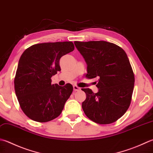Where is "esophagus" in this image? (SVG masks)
Instances as JSON below:
<instances>
[{"label":"esophagus","mask_w":153,"mask_h":153,"mask_svg":"<svg viewBox=\"0 0 153 153\" xmlns=\"http://www.w3.org/2000/svg\"><path fill=\"white\" fill-rule=\"evenodd\" d=\"M73 88H74V90L75 91H79L80 89H81V88H79V87H77V85H74L73 86Z\"/></svg>","instance_id":"34e87169"}]
</instances>
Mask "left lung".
I'll return each instance as SVG.
<instances>
[{
	"mask_svg": "<svg viewBox=\"0 0 153 153\" xmlns=\"http://www.w3.org/2000/svg\"><path fill=\"white\" fill-rule=\"evenodd\" d=\"M88 67V78L97 77L95 93L89 88L82 109L88 117L99 124H110L121 118L130 105L134 76L127 53L105 41L74 42Z\"/></svg>",
	"mask_w": 153,
	"mask_h": 153,
	"instance_id": "left-lung-1",
	"label": "left lung"
}]
</instances>
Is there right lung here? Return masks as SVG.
I'll return each mask as SVG.
<instances>
[{
  "label": "right lung",
  "mask_w": 153,
  "mask_h": 153,
  "mask_svg": "<svg viewBox=\"0 0 153 153\" xmlns=\"http://www.w3.org/2000/svg\"><path fill=\"white\" fill-rule=\"evenodd\" d=\"M74 50L71 42L34 44L20 56L14 89L21 109L33 121L44 123L61 114L73 91L67 83L52 84L51 77L61 70L59 59Z\"/></svg>",
  "instance_id": "add662e5"
}]
</instances>
